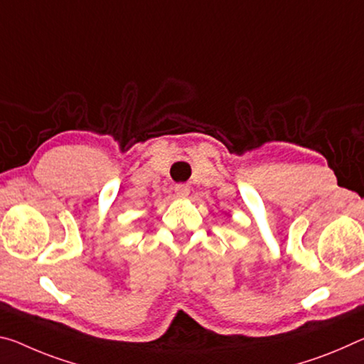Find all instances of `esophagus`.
Returning a JSON list of instances; mask_svg holds the SVG:
<instances>
[{"label": "esophagus", "instance_id": "1", "mask_svg": "<svg viewBox=\"0 0 364 364\" xmlns=\"http://www.w3.org/2000/svg\"><path fill=\"white\" fill-rule=\"evenodd\" d=\"M175 194L178 199H186L189 196V186H186V184H176Z\"/></svg>", "mask_w": 364, "mask_h": 364}]
</instances>
